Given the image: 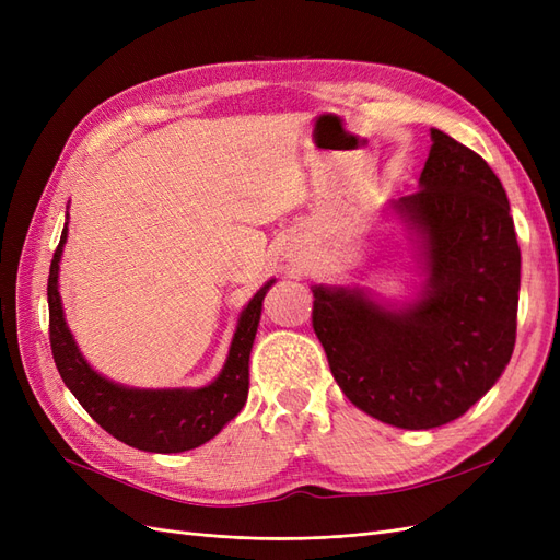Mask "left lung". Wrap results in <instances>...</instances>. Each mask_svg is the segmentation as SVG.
I'll return each instance as SVG.
<instances>
[{"mask_svg":"<svg viewBox=\"0 0 560 560\" xmlns=\"http://www.w3.org/2000/svg\"><path fill=\"white\" fill-rule=\"evenodd\" d=\"M416 194L395 208L422 233L428 287L387 311L360 290H313V329L343 395L387 425L432 430L460 418L510 364L521 249L502 182L432 128Z\"/></svg>","mask_w":560,"mask_h":560,"instance_id":"8db88e82","label":"left lung"}]
</instances>
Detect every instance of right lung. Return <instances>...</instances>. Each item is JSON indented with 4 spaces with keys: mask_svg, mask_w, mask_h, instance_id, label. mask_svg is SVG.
<instances>
[{
    "mask_svg": "<svg viewBox=\"0 0 560 560\" xmlns=\"http://www.w3.org/2000/svg\"><path fill=\"white\" fill-rule=\"evenodd\" d=\"M62 229L48 270V338L60 378L83 409L118 442L149 453H182L210 442L231 418L241 413L249 389V352L259 327L261 303L273 280L252 296L241 313L222 374L198 389H132L116 385L89 366L65 325L58 292Z\"/></svg>",
    "mask_w": 560,
    "mask_h": 560,
    "instance_id": "1",
    "label": "right lung"
}]
</instances>
